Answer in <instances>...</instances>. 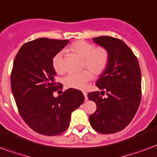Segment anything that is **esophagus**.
I'll list each match as a JSON object with an SVG mask.
<instances>
[{"label": "esophagus", "mask_w": 157, "mask_h": 157, "mask_svg": "<svg viewBox=\"0 0 157 157\" xmlns=\"http://www.w3.org/2000/svg\"><path fill=\"white\" fill-rule=\"evenodd\" d=\"M83 95H84V98H85V101H87V92H83Z\"/></svg>", "instance_id": "esophagus-1"}]
</instances>
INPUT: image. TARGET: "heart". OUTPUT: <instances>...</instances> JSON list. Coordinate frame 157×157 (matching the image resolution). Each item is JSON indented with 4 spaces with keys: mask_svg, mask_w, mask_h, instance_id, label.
Returning a JSON list of instances; mask_svg holds the SVG:
<instances>
[{
    "mask_svg": "<svg viewBox=\"0 0 157 157\" xmlns=\"http://www.w3.org/2000/svg\"><path fill=\"white\" fill-rule=\"evenodd\" d=\"M70 50L84 59V66L95 75L102 74L107 67L109 54L104 47H95L91 42L78 41L70 46ZM63 56V52H59L52 59V66L57 74H62L65 71ZM91 78L92 74L87 70H84L80 73H71L68 75L65 78L64 82L69 87L83 89L86 83Z\"/></svg>",
    "mask_w": 157,
    "mask_h": 157,
    "instance_id": "1",
    "label": "heart"
}]
</instances>
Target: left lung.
I'll return each instance as SVG.
<instances>
[{
    "label": "left lung",
    "mask_w": 157,
    "mask_h": 157,
    "mask_svg": "<svg viewBox=\"0 0 157 157\" xmlns=\"http://www.w3.org/2000/svg\"><path fill=\"white\" fill-rule=\"evenodd\" d=\"M96 44L109 54L105 71L96 85L99 92H89L87 98L97 104V110L89 116L90 124L98 133H115L131 122L141 101V70L138 59L122 40L109 37H94Z\"/></svg>",
    "instance_id": "1"
}]
</instances>
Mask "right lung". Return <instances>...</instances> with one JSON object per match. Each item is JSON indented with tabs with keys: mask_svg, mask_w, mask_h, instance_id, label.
Instances as JSON below:
<instances>
[{
	"mask_svg": "<svg viewBox=\"0 0 157 157\" xmlns=\"http://www.w3.org/2000/svg\"><path fill=\"white\" fill-rule=\"evenodd\" d=\"M69 43V40L38 38L24 44L14 58L10 82L19 114L35 132L47 136L59 135L70 125L71 113L84 101L81 91L65 90L55 98L60 83L52 59Z\"/></svg>",
	"mask_w": 157,
	"mask_h": 157,
	"instance_id": "1",
	"label": "right lung"
}]
</instances>
